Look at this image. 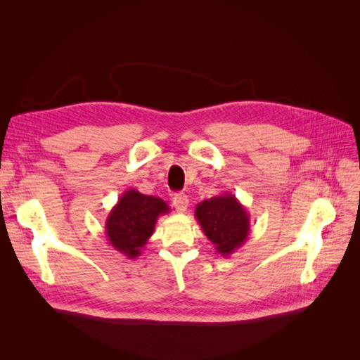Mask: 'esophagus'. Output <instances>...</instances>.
<instances>
[{"instance_id": "esophagus-1", "label": "esophagus", "mask_w": 360, "mask_h": 360, "mask_svg": "<svg viewBox=\"0 0 360 360\" xmlns=\"http://www.w3.org/2000/svg\"><path fill=\"white\" fill-rule=\"evenodd\" d=\"M172 204H174V209H176L179 213L186 212L188 205H189L188 195H184V193H176V195H174V198H172Z\"/></svg>"}]
</instances>
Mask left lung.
Masks as SVG:
<instances>
[{"instance_id": "1", "label": "left lung", "mask_w": 360, "mask_h": 360, "mask_svg": "<svg viewBox=\"0 0 360 360\" xmlns=\"http://www.w3.org/2000/svg\"><path fill=\"white\" fill-rule=\"evenodd\" d=\"M195 219L222 257H230L240 248L250 231L248 209L233 193L217 195L197 204Z\"/></svg>"}]
</instances>
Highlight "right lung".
Wrapping results in <instances>:
<instances>
[{
	"label": "right lung",
	"instance_id": "add662e5",
	"mask_svg": "<svg viewBox=\"0 0 360 360\" xmlns=\"http://www.w3.org/2000/svg\"><path fill=\"white\" fill-rule=\"evenodd\" d=\"M167 213L169 207L163 200L127 189L106 217L108 242L127 258H136L153 236L158 217Z\"/></svg>",
	"mask_w": 360,
	"mask_h": 360
}]
</instances>
